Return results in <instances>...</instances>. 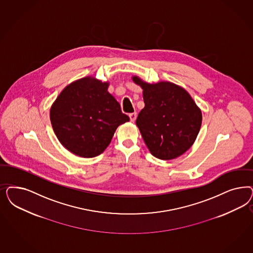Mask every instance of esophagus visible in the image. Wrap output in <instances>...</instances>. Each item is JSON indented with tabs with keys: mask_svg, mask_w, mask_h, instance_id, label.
<instances>
[{
	"mask_svg": "<svg viewBox=\"0 0 253 253\" xmlns=\"http://www.w3.org/2000/svg\"><path fill=\"white\" fill-rule=\"evenodd\" d=\"M129 118H130L131 122H134L137 118V114L136 113H131V114H129Z\"/></svg>",
	"mask_w": 253,
	"mask_h": 253,
	"instance_id": "obj_1",
	"label": "esophagus"
}]
</instances>
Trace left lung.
<instances>
[{
	"mask_svg": "<svg viewBox=\"0 0 253 253\" xmlns=\"http://www.w3.org/2000/svg\"><path fill=\"white\" fill-rule=\"evenodd\" d=\"M132 80L143 89L145 106L136 125L151 154L161 160L183 155L200 130L201 110L186 90L173 83L149 84L138 76Z\"/></svg>",
	"mask_w": 253,
	"mask_h": 253,
	"instance_id": "obj_1",
	"label": "left lung"
}]
</instances>
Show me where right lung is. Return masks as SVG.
I'll return each mask as SVG.
<instances>
[{
  "instance_id": "right-lung-1",
  "label": "right lung",
  "mask_w": 253,
  "mask_h": 253,
  "mask_svg": "<svg viewBox=\"0 0 253 253\" xmlns=\"http://www.w3.org/2000/svg\"><path fill=\"white\" fill-rule=\"evenodd\" d=\"M108 82L87 76L67 85L50 109L59 142L75 155L91 158L104 152L116 128L129 117L108 92Z\"/></svg>"
}]
</instances>
